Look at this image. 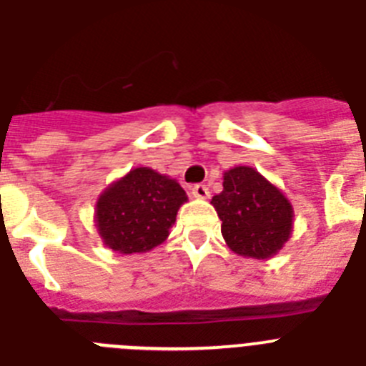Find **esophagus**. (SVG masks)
<instances>
[{
	"instance_id": "obj_1",
	"label": "esophagus",
	"mask_w": 366,
	"mask_h": 366,
	"mask_svg": "<svg viewBox=\"0 0 366 366\" xmlns=\"http://www.w3.org/2000/svg\"><path fill=\"white\" fill-rule=\"evenodd\" d=\"M192 196H194V198H198V199H207L209 196H211V192H209L207 185H194L192 187Z\"/></svg>"
}]
</instances>
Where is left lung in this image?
I'll list each match as a JSON object with an SVG mask.
<instances>
[{
  "mask_svg": "<svg viewBox=\"0 0 366 366\" xmlns=\"http://www.w3.org/2000/svg\"><path fill=\"white\" fill-rule=\"evenodd\" d=\"M211 203L222 219L223 240L240 257L273 258L292 236L293 205L253 167L229 168Z\"/></svg>",
  "mask_w": 366,
  "mask_h": 366,
  "instance_id": "obj_1",
  "label": "left lung"
}]
</instances>
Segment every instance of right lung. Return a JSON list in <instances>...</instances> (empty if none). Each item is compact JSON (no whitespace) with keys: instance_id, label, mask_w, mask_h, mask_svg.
<instances>
[{"instance_id":"1","label":"right lung","mask_w":366,"mask_h":366,"mask_svg":"<svg viewBox=\"0 0 366 366\" xmlns=\"http://www.w3.org/2000/svg\"><path fill=\"white\" fill-rule=\"evenodd\" d=\"M187 199V192L172 177L148 167L132 168L99 196L95 227L112 251L147 253L167 240Z\"/></svg>"}]
</instances>
